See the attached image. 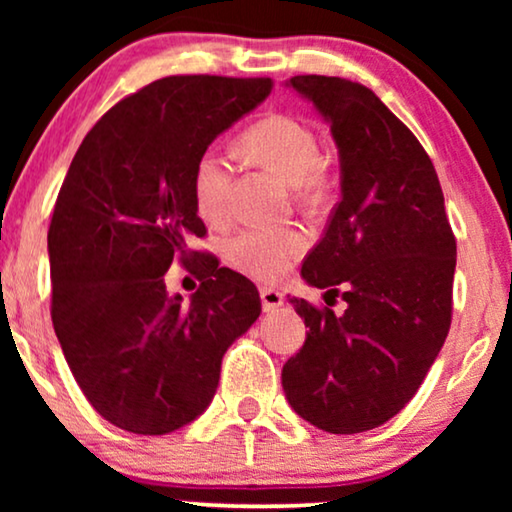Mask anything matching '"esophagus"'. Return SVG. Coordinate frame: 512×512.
<instances>
[{
    "mask_svg": "<svg viewBox=\"0 0 512 512\" xmlns=\"http://www.w3.org/2000/svg\"><path fill=\"white\" fill-rule=\"evenodd\" d=\"M261 300H263V310L265 312H275L277 307L284 305V293L272 289V286H263L261 289Z\"/></svg>",
    "mask_w": 512,
    "mask_h": 512,
    "instance_id": "34e87169",
    "label": "esophagus"
}]
</instances>
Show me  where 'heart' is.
Returning <instances> with one entry per match:
<instances>
[{"label":"heart","mask_w":512,"mask_h":512,"mask_svg":"<svg viewBox=\"0 0 512 512\" xmlns=\"http://www.w3.org/2000/svg\"><path fill=\"white\" fill-rule=\"evenodd\" d=\"M240 151L251 163L275 174L291 186L300 205H317L326 195L321 172V146L305 123L289 116H268L240 137ZM233 174L216 153H202L193 170V200L200 219L223 226L230 219ZM307 247L298 230H244L228 244V256L237 268L261 282H277Z\"/></svg>","instance_id":"1"}]
</instances>
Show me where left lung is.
<instances>
[{
  "instance_id": "8db88e82",
  "label": "left lung",
  "mask_w": 512,
  "mask_h": 512,
  "mask_svg": "<svg viewBox=\"0 0 512 512\" xmlns=\"http://www.w3.org/2000/svg\"><path fill=\"white\" fill-rule=\"evenodd\" d=\"M286 86L331 125L340 158V202L300 275L347 310L289 300L310 331L282 387L317 429L370 431L408 405L443 347L457 242L431 158L373 90L317 74Z\"/></svg>"
}]
</instances>
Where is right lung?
Segmentation results:
<instances>
[{
	"label": "right lung",
	"mask_w": 512,
	"mask_h": 512,
	"mask_svg": "<svg viewBox=\"0 0 512 512\" xmlns=\"http://www.w3.org/2000/svg\"><path fill=\"white\" fill-rule=\"evenodd\" d=\"M270 90V79H158L114 104L69 165L48 228L53 328L90 405L118 429L163 436L202 415L223 354L261 314L247 277L188 244L207 233L195 163ZM172 260L203 279L191 301L166 293Z\"/></svg>",
	"instance_id": "1"
}]
</instances>
